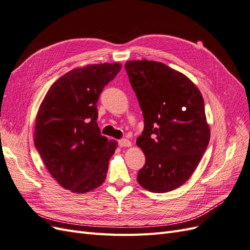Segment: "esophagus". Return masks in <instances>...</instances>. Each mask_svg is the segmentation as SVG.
<instances>
[{"label": "esophagus", "instance_id": "34e87169", "mask_svg": "<svg viewBox=\"0 0 250 250\" xmlns=\"http://www.w3.org/2000/svg\"><path fill=\"white\" fill-rule=\"evenodd\" d=\"M118 146H119L120 147L131 146V142H130V140H127V139H125V138L119 139V140H118Z\"/></svg>", "mask_w": 250, "mask_h": 250}]
</instances>
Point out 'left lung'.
<instances>
[{
    "label": "left lung",
    "mask_w": 250,
    "mask_h": 250,
    "mask_svg": "<svg viewBox=\"0 0 250 250\" xmlns=\"http://www.w3.org/2000/svg\"><path fill=\"white\" fill-rule=\"evenodd\" d=\"M125 68L144 117L136 144L146 164L137 181L150 192L174 190L189 180L210 141L203 95L164 63L127 61Z\"/></svg>",
    "instance_id": "left-lung-1"
}]
</instances>
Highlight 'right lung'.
Listing matches in <instances>:
<instances>
[{
  "label": "right lung",
  "instance_id": "right-lung-1",
  "mask_svg": "<svg viewBox=\"0 0 250 250\" xmlns=\"http://www.w3.org/2000/svg\"><path fill=\"white\" fill-rule=\"evenodd\" d=\"M120 68L104 63L72 69L51 86L39 107L35 147L53 178L71 192H89L106 179L117 142L102 136L96 103Z\"/></svg>",
  "mask_w": 250,
  "mask_h": 250
}]
</instances>
